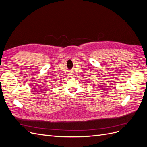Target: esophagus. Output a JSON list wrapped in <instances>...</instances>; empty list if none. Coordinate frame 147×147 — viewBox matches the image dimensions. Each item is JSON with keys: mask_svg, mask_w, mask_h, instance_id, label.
I'll use <instances>...</instances> for the list:
<instances>
[{"mask_svg": "<svg viewBox=\"0 0 147 147\" xmlns=\"http://www.w3.org/2000/svg\"><path fill=\"white\" fill-rule=\"evenodd\" d=\"M73 74H74V73H72H72H71V74H70V75H73Z\"/></svg>", "mask_w": 147, "mask_h": 147, "instance_id": "esophagus-1", "label": "esophagus"}]
</instances>
